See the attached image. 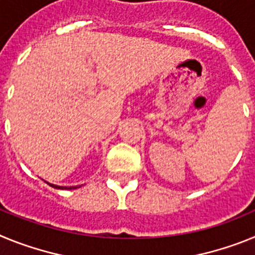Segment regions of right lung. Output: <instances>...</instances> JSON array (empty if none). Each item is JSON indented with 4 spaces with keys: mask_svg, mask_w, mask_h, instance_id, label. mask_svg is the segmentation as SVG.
<instances>
[{
    "mask_svg": "<svg viewBox=\"0 0 255 255\" xmlns=\"http://www.w3.org/2000/svg\"><path fill=\"white\" fill-rule=\"evenodd\" d=\"M48 184H49V182H48ZM49 185H51L52 188H55V189H67V190H71V189L80 188V185H79V186H58V185H53V184H49Z\"/></svg>",
    "mask_w": 255,
    "mask_h": 255,
    "instance_id": "1",
    "label": "right lung"
}]
</instances>
